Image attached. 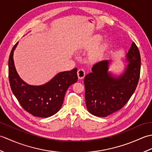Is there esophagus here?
Returning a JSON list of instances; mask_svg holds the SVG:
<instances>
[{
    "label": "esophagus",
    "instance_id": "34e87169",
    "mask_svg": "<svg viewBox=\"0 0 152 152\" xmlns=\"http://www.w3.org/2000/svg\"><path fill=\"white\" fill-rule=\"evenodd\" d=\"M77 74H78V76L79 79H83L86 76V72L83 69H78V72H77Z\"/></svg>",
    "mask_w": 152,
    "mask_h": 152
}]
</instances>
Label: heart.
<instances>
[{"label": "heart", "instance_id": "obj_1", "mask_svg": "<svg viewBox=\"0 0 152 152\" xmlns=\"http://www.w3.org/2000/svg\"><path fill=\"white\" fill-rule=\"evenodd\" d=\"M101 39V38H96V41L98 42ZM102 52H103V49H102V48H100V49L96 50V51H95L93 53L92 57H93V58L94 59H99V58L102 56Z\"/></svg>", "mask_w": 152, "mask_h": 152}]
</instances>
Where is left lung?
I'll return each mask as SVG.
<instances>
[{
    "label": "left lung",
    "instance_id": "obj_1",
    "mask_svg": "<svg viewBox=\"0 0 152 152\" xmlns=\"http://www.w3.org/2000/svg\"><path fill=\"white\" fill-rule=\"evenodd\" d=\"M128 62L125 72L113 76L108 72L110 61H101L92 67V72L85 76V99L87 109L91 114L106 117L119 110L133 94L140 73V51L132 43L127 54Z\"/></svg>",
    "mask_w": 152,
    "mask_h": 152
}]
</instances>
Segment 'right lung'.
<instances>
[{
	"label": "right lung",
	"instance_id": "1",
	"mask_svg": "<svg viewBox=\"0 0 152 152\" xmlns=\"http://www.w3.org/2000/svg\"><path fill=\"white\" fill-rule=\"evenodd\" d=\"M18 44L13 47L8 60V77L12 91L25 110L37 117H50L61 108L69 87L78 81L77 69L59 72L44 85H28L20 78L14 66L13 54Z\"/></svg>",
	"mask_w": 152,
	"mask_h": 152
}]
</instances>
